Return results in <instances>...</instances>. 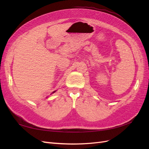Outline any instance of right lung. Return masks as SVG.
I'll list each match as a JSON object with an SVG mask.
<instances>
[{"mask_svg":"<svg viewBox=\"0 0 149 149\" xmlns=\"http://www.w3.org/2000/svg\"><path fill=\"white\" fill-rule=\"evenodd\" d=\"M55 91H54V92H53V93H55Z\"/></svg>","mask_w":149,"mask_h":149,"instance_id":"add662e5","label":"right lung"}]
</instances>
